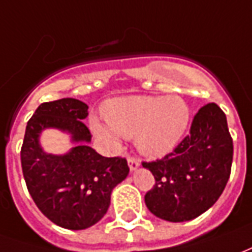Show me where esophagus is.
Wrapping results in <instances>:
<instances>
[{
    "label": "esophagus",
    "instance_id": "34e87169",
    "mask_svg": "<svg viewBox=\"0 0 252 252\" xmlns=\"http://www.w3.org/2000/svg\"><path fill=\"white\" fill-rule=\"evenodd\" d=\"M128 165H129L131 172H133V170H136L140 166V159L135 158V157H128Z\"/></svg>",
    "mask_w": 252,
    "mask_h": 252
}]
</instances>
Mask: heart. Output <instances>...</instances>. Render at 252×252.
<instances>
[{
  "instance_id": "heart-1",
  "label": "heart",
  "mask_w": 252,
  "mask_h": 252,
  "mask_svg": "<svg viewBox=\"0 0 252 252\" xmlns=\"http://www.w3.org/2000/svg\"><path fill=\"white\" fill-rule=\"evenodd\" d=\"M107 124L96 119L91 128L99 138L119 144L120 138H133L138 150L147 157L172 151L186 133L189 106L180 96L132 95L108 102L103 109Z\"/></svg>"
}]
</instances>
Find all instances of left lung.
I'll return each mask as SVG.
<instances>
[{
  "label": "left lung",
  "instance_id": "obj_1",
  "mask_svg": "<svg viewBox=\"0 0 252 252\" xmlns=\"http://www.w3.org/2000/svg\"><path fill=\"white\" fill-rule=\"evenodd\" d=\"M233 158L226 116L216 103L195 114L189 135L175 150L153 162H143L156 186L144 195L156 217L183 222L209 210L229 180Z\"/></svg>",
  "mask_w": 252,
  "mask_h": 252
}]
</instances>
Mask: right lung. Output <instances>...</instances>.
Returning <instances> with one entry per match:
<instances>
[{
    "instance_id": "add662e5",
    "label": "right lung",
    "mask_w": 252,
    "mask_h": 252,
    "mask_svg": "<svg viewBox=\"0 0 252 252\" xmlns=\"http://www.w3.org/2000/svg\"><path fill=\"white\" fill-rule=\"evenodd\" d=\"M89 106L75 98L40 103L28 120L22 146V169L28 192L43 216L65 229L90 228L110 205L113 188L126 179V158L102 157L90 147L84 126ZM46 127L68 131L75 148L66 155H47L39 136Z\"/></svg>"
}]
</instances>
